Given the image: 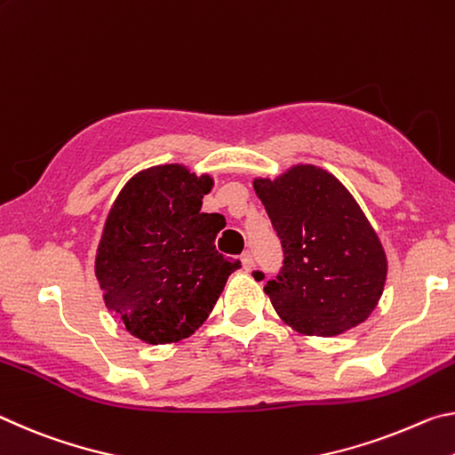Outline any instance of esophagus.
Returning a JSON list of instances; mask_svg holds the SVG:
<instances>
[{
    "label": "esophagus",
    "instance_id": "obj_1",
    "mask_svg": "<svg viewBox=\"0 0 455 455\" xmlns=\"http://www.w3.org/2000/svg\"><path fill=\"white\" fill-rule=\"evenodd\" d=\"M242 266H243L245 272H250L251 267H254V258H251L250 251H243V254H242Z\"/></svg>",
    "mask_w": 455,
    "mask_h": 455
}]
</instances>
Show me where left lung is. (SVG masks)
Listing matches in <instances>:
<instances>
[{
    "instance_id": "8db88e82",
    "label": "left lung",
    "mask_w": 455,
    "mask_h": 455,
    "mask_svg": "<svg viewBox=\"0 0 455 455\" xmlns=\"http://www.w3.org/2000/svg\"><path fill=\"white\" fill-rule=\"evenodd\" d=\"M254 189L282 243L278 276L266 282L274 308L302 334L334 337L373 312L383 294L387 258L381 242L337 177L296 165ZM264 280V272H254Z\"/></svg>"
}]
</instances>
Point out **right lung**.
Listing matches in <instances>:
<instances>
[{
	"mask_svg": "<svg viewBox=\"0 0 455 455\" xmlns=\"http://www.w3.org/2000/svg\"><path fill=\"white\" fill-rule=\"evenodd\" d=\"M212 177L183 165L140 171L124 185L104 226L96 278L108 310L151 345L188 339L210 316L240 259L215 250L226 226L201 213Z\"/></svg>",
	"mask_w": 455,
	"mask_h": 455,
	"instance_id": "right-lung-1",
	"label": "right lung"
}]
</instances>
